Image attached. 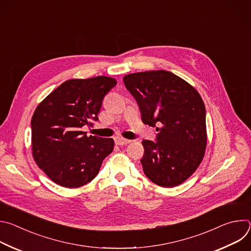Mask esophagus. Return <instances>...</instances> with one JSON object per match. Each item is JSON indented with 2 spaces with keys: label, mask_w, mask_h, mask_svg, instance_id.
Here are the masks:
<instances>
[{
  "label": "esophagus",
  "mask_w": 251,
  "mask_h": 251,
  "mask_svg": "<svg viewBox=\"0 0 251 251\" xmlns=\"http://www.w3.org/2000/svg\"><path fill=\"white\" fill-rule=\"evenodd\" d=\"M114 141H115V144H116V145H119V146L129 144V143L131 142V140H129V139H125V138L120 137V136L115 137V138H114Z\"/></svg>",
  "instance_id": "obj_1"
}]
</instances>
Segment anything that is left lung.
Returning a JSON list of instances; mask_svg holds the SVG:
<instances>
[{
	"mask_svg": "<svg viewBox=\"0 0 251 251\" xmlns=\"http://www.w3.org/2000/svg\"><path fill=\"white\" fill-rule=\"evenodd\" d=\"M135 97L142 121L157 127L158 139L142 142L141 160L149 180L160 187L181 185L196 172L206 148L205 107L198 90L167 70H149L123 77Z\"/></svg>",
	"mask_w": 251,
	"mask_h": 251,
	"instance_id": "8db88e82",
	"label": "left lung"
}]
</instances>
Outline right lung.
<instances>
[{"label":"right lung","mask_w":251,"mask_h":251,"mask_svg":"<svg viewBox=\"0 0 251 251\" xmlns=\"http://www.w3.org/2000/svg\"><path fill=\"white\" fill-rule=\"evenodd\" d=\"M117 84L108 76L69 79L50 92L31 117L34 162L55 184L79 188L97 176L114 147L112 138L87 136L85 125L98 120L104 96Z\"/></svg>","instance_id":"right-lung-1"}]
</instances>
